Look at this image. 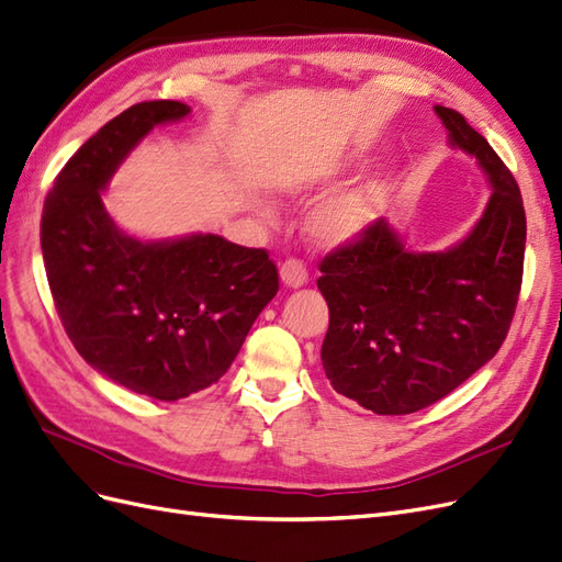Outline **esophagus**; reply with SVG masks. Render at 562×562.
<instances>
[{
	"label": "esophagus",
	"mask_w": 562,
	"mask_h": 562,
	"mask_svg": "<svg viewBox=\"0 0 562 562\" xmlns=\"http://www.w3.org/2000/svg\"><path fill=\"white\" fill-rule=\"evenodd\" d=\"M281 281L288 288H300L307 283V267H304L300 260H285L279 269Z\"/></svg>",
	"instance_id": "34e87169"
}]
</instances>
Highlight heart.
I'll use <instances>...</instances> for the list:
<instances>
[{
    "label": "heart",
    "mask_w": 562,
    "mask_h": 562,
    "mask_svg": "<svg viewBox=\"0 0 562 562\" xmlns=\"http://www.w3.org/2000/svg\"><path fill=\"white\" fill-rule=\"evenodd\" d=\"M378 211V192L372 184H356L351 190L318 203L307 220L312 241L326 248L349 244L370 227Z\"/></svg>",
    "instance_id": "1"
}]
</instances>
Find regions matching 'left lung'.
Here are the masks:
<instances>
[{"mask_svg": "<svg viewBox=\"0 0 562 562\" xmlns=\"http://www.w3.org/2000/svg\"><path fill=\"white\" fill-rule=\"evenodd\" d=\"M454 149L475 157L492 194L479 223L448 250L415 252L386 220L333 250L316 281L330 326L326 378L378 415H411L469 380L512 326L525 258V209L512 171L467 119L434 108Z\"/></svg>", "mask_w": 562, "mask_h": 562, "instance_id": "8db88e82", "label": "left lung"}]
</instances>
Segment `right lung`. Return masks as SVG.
<instances>
[{"instance_id":"obj_1","label":"right lung","mask_w":562,"mask_h":562,"mask_svg":"<svg viewBox=\"0 0 562 562\" xmlns=\"http://www.w3.org/2000/svg\"><path fill=\"white\" fill-rule=\"evenodd\" d=\"M187 114L178 100H149L114 116L65 164L42 213L46 279L67 337L100 375L157 401L223 378L279 291L262 248L217 234L145 241L108 215L116 168L151 128Z\"/></svg>"}]
</instances>
